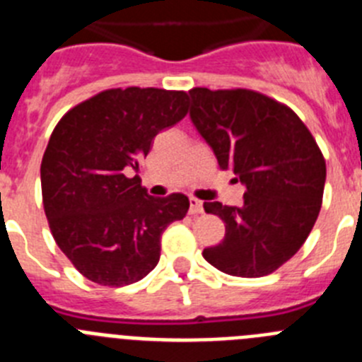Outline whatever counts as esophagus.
Instances as JSON below:
<instances>
[{"mask_svg":"<svg viewBox=\"0 0 362 362\" xmlns=\"http://www.w3.org/2000/svg\"><path fill=\"white\" fill-rule=\"evenodd\" d=\"M188 212L201 214L203 212V203L199 199H196V197H190V209H188Z\"/></svg>","mask_w":362,"mask_h":362,"instance_id":"obj_1","label":"esophagus"}]
</instances>
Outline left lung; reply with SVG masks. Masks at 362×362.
<instances>
[{
  "label": "left lung",
  "mask_w": 362,
  "mask_h": 362,
  "mask_svg": "<svg viewBox=\"0 0 362 362\" xmlns=\"http://www.w3.org/2000/svg\"><path fill=\"white\" fill-rule=\"evenodd\" d=\"M188 94L192 123L219 168L246 187L241 206L203 204L225 223V239L203 257L230 276H268L296 255L317 221L325 158L306 124L276 99L245 88Z\"/></svg>",
  "instance_id": "left-lung-1"
}]
</instances>
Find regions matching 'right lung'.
Here are the masks:
<instances>
[{
	"mask_svg": "<svg viewBox=\"0 0 362 362\" xmlns=\"http://www.w3.org/2000/svg\"><path fill=\"white\" fill-rule=\"evenodd\" d=\"M188 95L163 88H110L69 110L41 161V192L57 246L86 279L124 286L148 276L161 233L188 212V197H152L139 161L153 137L183 119Z\"/></svg>",
	"mask_w": 362,
	"mask_h": 362,
	"instance_id": "1",
	"label": "right lung"
}]
</instances>
